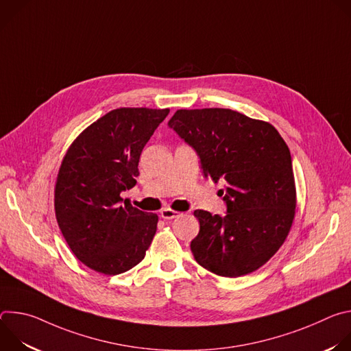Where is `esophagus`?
<instances>
[{
  "label": "esophagus",
  "mask_w": 351,
  "mask_h": 351,
  "mask_svg": "<svg viewBox=\"0 0 351 351\" xmlns=\"http://www.w3.org/2000/svg\"><path fill=\"white\" fill-rule=\"evenodd\" d=\"M180 215H182L180 213L173 211V210H171V208H164V210L161 211V218H164V219H173V218H178V217H180Z\"/></svg>",
  "instance_id": "obj_1"
}]
</instances>
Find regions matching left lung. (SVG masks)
<instances>
[{
    "label": "left lung",
    "mask_w": 351,
    "mask_h": 351,
    "mask_svg": "<svg viewBox=\"0 0 351 351\" xmlns=\"http://www.w3.org/2000/svg\"><path fill=\"white\" fill-rule=\"evenodd\" d=\"M168 125L195 149L206 178L226 182L225 217L194 211L195 261L225 278L257 271L285 243L295 214L287 144L271 123L226 108L178 110Z\"/></svg>",
    "instance_id": "left-lung-1"
}]
</instances>
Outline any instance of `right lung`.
Here are the masks:
<instances>
[{
	"label": "right lung",
	"mask_w": 351,
	"mask_h": 351,
	"mask_svg": "<svg viewBox=\"0 0 351 351\" xmlns=\"http://www.w3.org/2000/svg\"><path fill=\"white\" fill-rule=\"evenodd\" d=\"M169 110L118 108L71 144L54 191L58 226L72 253L90 269L118 275L136 267L157 232L158 215L143 213L121 193L138 176L144 145Z\"/></svg>",
	"instance_id": "1"
}]
</instances>
